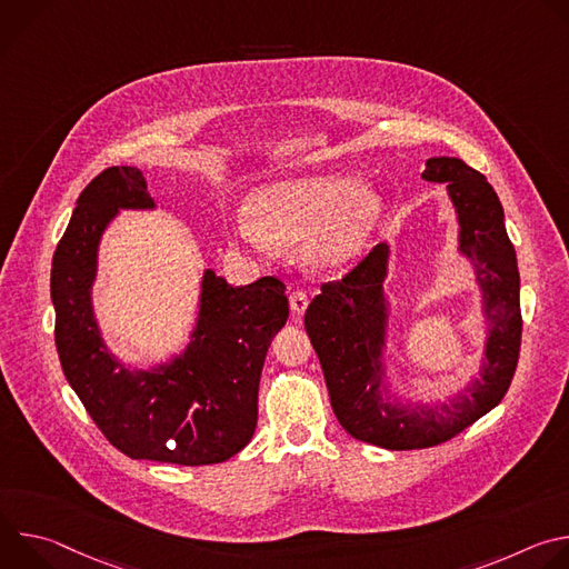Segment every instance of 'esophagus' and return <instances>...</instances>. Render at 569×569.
I'll list each match as a JSON object with an SVG mask.
<instances>
[{"instance_id":"esophagus-1","label":"esophagus","mask_w":569,"mask_h":569,"mask_svg":"<svg viewBox=\"0 0 569 569\" xmlns=\"http://www.w3.org/2000/svg\"><path fill=\"white\" fill-rule=\"evenodd\" d=\"M308 301H310V292L308 290H292L290 292V308L295 312H303L308 308Z\"/></svg>"}]
</instances>
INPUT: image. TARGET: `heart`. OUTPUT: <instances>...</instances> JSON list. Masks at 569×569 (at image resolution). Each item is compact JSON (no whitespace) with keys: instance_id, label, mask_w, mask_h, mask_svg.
<instances>
[{"instance_id":"heart-1","label":"heart","mask_w":569,"mask_h":569,"mask_svg":"<svg viewBox=\"0 0 569 569\" xmlns=\"http://www.w3.org/2000/svg\"><path fill=\"white\" fill-rule=\"evenodd\" d=\"M385 211L382 196L349 176H317L272 184L240 213L236 236L257 252L281 242L303 240L308 261L338 268L351 261L371 238Z\"/></svg>"}]
</instances>
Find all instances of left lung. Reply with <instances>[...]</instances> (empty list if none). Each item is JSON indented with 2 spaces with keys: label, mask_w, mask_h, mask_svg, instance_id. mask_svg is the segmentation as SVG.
Wrapping results in <instances>:
<instances>
[{
  "label": "left lung",
  "mask_w": 569,
  "mask_h": 569,
  "mask_svg": "<svg viewBox=\"0 0 569 569\" xmlns=\"http://www.w3.org/2000/svg\"><path fill=\"white\" fill-rule=\"evenodd\" d=\"M423 180L448 184L459 211L461 252L477 266L491 319L483 373L470 393L441 412L396 408L380 396L385 246H376L342 279L321 283V295L310 301L303 317L338 421L351 437L387 450L439 446L491 412L513 380L522 345L520 274L498 193L457 157L428 159Z\"/></svg>",
  "instance_id": "1"
}]
</instances>
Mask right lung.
Returning a JSON list of instances; mask_svg holds the SVG:
<instances>
[{"label": "right lung", "mask_w": 569, "mask_h": 569, "mask_svg": "<svg viewBox=\"0 0 569 569\" xmlns=\"http://www.w3.org/2000/svg\"><path fill=\"white\" fill-rule=\"evenodd\" d=\"M152 207L139 169L110 167L78 198L51 263L56 349L71 389L103 437L130 459L220 463L246 448L259 419V380L288 319L277 277L231 288L202 279L198 331L184 358L130 373L106 351L90 306L99 238L117 209Z\"/></svg>", "instance_id": "1"}]
</instances>
